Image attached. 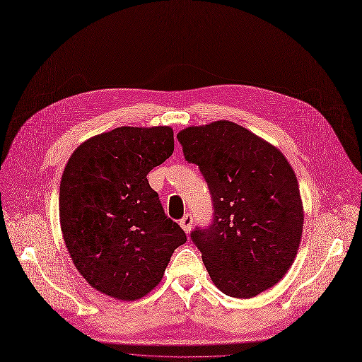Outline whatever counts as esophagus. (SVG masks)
<instances>
[{
	"label": "esophagus",
	"mask_w": 362,
	"mask_h": 362,
	"mask_svg": "<svg viewBox=\"0 0 362 362\" xmlns=\"http://www.w3.org/2000/svg\"><path fill=\"white\" fill-rule=\"evenodd\" d=\"M180 226H182V229L185 233H189L190 229H192V223H193V218H192V215L190 214H186L182 219H180Z\"/></svg>",
	"instance_id": "1"
}]
</instances>
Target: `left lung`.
<instances>
[{
	"label": "left lung",
	"mask_w": 362,
	"mask_h": 362,
	"mask_svg": "<svg viewBox=\"0 0 362 362\" xmlns=\"http://www.w3.org/2000/svg\"><path fill=\"white\" fill-rule=\"evenodd\" d=\"M199 166L214 206L208 226L190 233L215 286L250 299L287 273L302 238L303 206L286 157L247 128L216 121L177 134Z\"/></svg>",
	"instance_id": "1"
}]
</instances>
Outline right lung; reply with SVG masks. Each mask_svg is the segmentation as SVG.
Listing matches in <instances>:
<instances>
[{
	"label": "right lung",
	"instance_id": "obj_1",
	"mask_svg": "<svg viewBox=\"0 0 362 362\" xmlns=\"http://www.w3.org/2000/svg\"><path fill=\"white\" fill-rule=\"evenodd\" d=\"M173 150L170 127H118L71 156L60 182V228L74 264L98 291L124 302L143 298L186 243L147 180Z\"/></svg>",
	"mask_w": 362,
	"mask_h": 362
}]
</instances>
